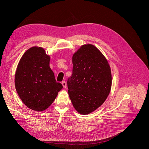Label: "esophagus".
Segmentation results:
<instances>
[{
    "label": "esophagus",
    "instance_id": "1",
    "mask_svg": "<svg viewBox=\"0 0 149 149\" xmlns=\"http://www.w3.org/2000/svg\"><path fill=\"white\" fill-rule=\"evenodd\" d=\"M61 84L63 85V87L64 88H66V83L65 81H62Z\"/></svg>",
    "mask_w": 149,
    "mask_h": 149
}]
</instances>
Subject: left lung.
<instances>
[{"label": "left lung", "instance_id": "left-lung-1", "mask_svg": "<svg viewBox=\"0 0 149 149\" xmlns=\"http://www.w3.org/2000/svg\"><path fill=\"white\" fill-rule=\"evenodd\" d=\"M73 73L67 81L68 94L79 114H88L105 101L111 91L109 63L93 45H84L73 56Z\"/></svg>", "mask_w": 149, "mask_h": 149}]
</instances>
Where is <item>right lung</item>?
Returning a JSON list of instances; mask_svg holds the SVG:
<instances>
[{
	"instance_id": "right-lung-1",
	"label": "right lung",
	"mask_w": 149,
	"mask_h": 149,
	"mask_svg": "<svg viewBox=\"0 0 149 149\" xmlns=\"http://www.w3.org/2000/svg\"><path fill=\"white\" fill-rule=\"evenodd\" d=\"M49 60L44 49L34 47L24 54L17 68L16 91L22 102L33 111L47 109L63 88L56 81Z\"/></svg>"
}]
</instances>
